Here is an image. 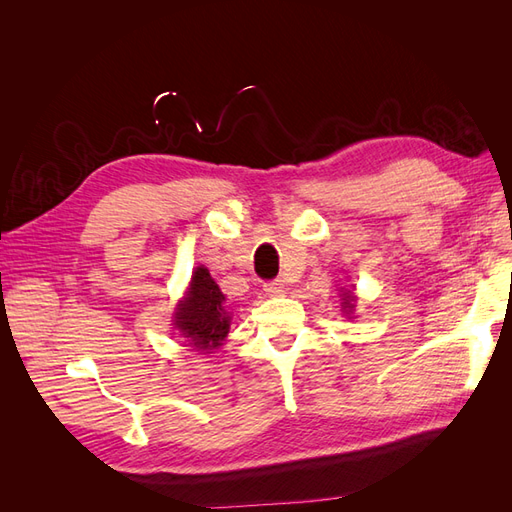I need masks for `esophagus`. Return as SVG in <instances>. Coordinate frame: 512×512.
Masks as SVG:
<instances>
[{
	"instance_id": "esophagus-1",
	"label": "esophagus",
	"mask_w": 512,
	"mask_h": 512,
	"mask_svg": "<svg viewBox=\"0 0 512 512\" xmlns=\"http://www.w3.org/2000/svg\"><path fill=\"white\" fill-rule=\"evenodd\" d=\"M265 292L271 294V297H282L284 294V282L282 280H273L265 284Z\"/></svg>"
}]
</instances>
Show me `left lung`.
I'll return each instance as SVG.
<instances>
[{"mask_svg":"<svg viewBox=\"0 0 512 512\" xmlns=\"http://www.w3.org/2000/svg\"><path fill=\"white\" fill-rule=\"evenodd\" d=\"M352 301H354V297H352V292L348 290V292H346V297H344V307H354V305H352Z\"/></svg>","mask_w":512,"mask_h":512,"instance_id":"obj_1","label":"left lung"}]
</instances>
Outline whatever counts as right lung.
I'll return each instance as SVG.
<instances>
[{
	"label": "right lung",
	"mask_w": 512,
	"mask_h": 512,
	"mask_svg": "<svg viewBox=\"0 0 512 512\" xmlns=\"http://www.w3.org/2000/svg\"><path fill=\"white\" fill-rule=\"evenodd\" d=\"M175 324L196 350H215L228 335L230 316L224 309V294L205 267L194 271L188 299L179 305Z\"/></svg>",
	"instance_id": "1"
}]
</instances>
